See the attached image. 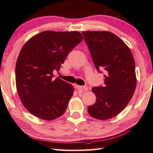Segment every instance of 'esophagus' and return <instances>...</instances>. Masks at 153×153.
<instances>
[{
	"instance_id": "esophagus-1",
	"label": "esophagus",
	"mask_w": 153,
	"mask_h": 153,
	"mask_svg": "<svg viewBox=\"0 0 153 153\" xmlns=\"http://www.w3.org/2000/svg\"><path fill=\"white\" fill-rule=\"evenodd\" d=\"M74 87L78 91H87L88 90V87L87 86H79V85H74Z\"/></svg>"
}]
</instances>
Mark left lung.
I'll return each instance as SVG.
<instances>
[{"label":"left lung","instance_id":"obj_1","mask_svg":"<svg viewBox=\"0 0 153 153\" xmlns=\"http://www.w3.org/2000/svg\"><path fill=\"white\" fill-rule=\"evenodd\" d=\"M82 34L95 67L105 73L104 86L92 88L96 102L88 106V112L96 119H111L123 111L134 94L137 77L133 56L128 46L111 32L88 30Z\"/></svg>","mask_w":153,"mask_h":153}]
</instances>
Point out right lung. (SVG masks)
I'll return each mask as SVG.
<instances>
[{
	"instance_id": "right-lung-1",
	"label": "right lung",
	"mask_w": 153,
	"mask_h": 153,
	"mask_svg": "<svg viewBox=\"0 0 153 153\" xmlns=\"http://www.w3.org/2000/svg\"><path fill=\"white\" fill-rule=\"evenodd\" d=\"M77 31H43L21 48L16 64V86L22 105L34 116L52 120L65 113L73 94L72 85L53 79L68 53L82 41Z\"/></svg>"
}]
</instances>
